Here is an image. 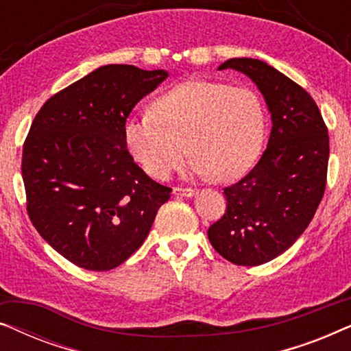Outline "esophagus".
Masks as SVG:
<instances>
[{
  "instance_id": "34e87169",
  "label": "esophagus",
  "mask_w": 351,
  "mask_h": 351,
  "mask_svg": "<svg viewBox=\"0 0 351 351\" xmlns=\"http://www.w3.org/2000/svg\"><path fill=\"white\" fill-rule=\"evenodd\" d=\"M174 195L185 196V198H191V196L195 195V190L193 189H182V186H176Z\"/></svg>"
}]
</instances>
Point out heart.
<instances>
[{
    "label": "heart",
    "instance_id": "obj_1",
    "mask_svg": "<svg viewBox=\"0 0 351 351\" xmlns=\"http://www.w3.org/2000/svg\"><path fill=\"white\" fill-rule=\"evenodd\" d=\"M123 134L134 161L155 179H167L190 150L193 172L227 182L256 161L265 114L251 89L186 81L153 100L150 113L128 118Z\"/></svg>",
    "mask_w": 351,
    "mask_h": 351
}]
</instances>
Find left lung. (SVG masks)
Wrapping results in <instances>:
<instances>
[{
  "instance_id": "8db88e82",
  "label": "left lung",
  "mask_w": 351,
  "mask_h": 351,
  "mask_svg": "<svg viewBox=\"0 0 351 351\" xmlns=\"http://www.w3.org/2000/svg\"><path fill=\"white\" fill-rule=\"evenodd\" d=\"M257 84L271 132L252 171L223 189L227 209L208 230L213 247L234 265H262L294 244L318 209L326 190L329 136L321 112L304 88L257 59H230Z\"/></svg>"
}]
</instances>
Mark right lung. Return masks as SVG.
<instances>
[{
    "instance_id": "add662e5",
    "label": "right lung",
    "mask_w": 351,
    "mask_h": 351,
    "mask_svg": "<svg viewBox=\"0 0 351 351\" xmlns=\"http://www.w3.org/2000/svg\"><path fill=\"white\" fill-rule=\"evenodd\" d=\"M165 70L104 65L46 100L23 143L33 227L66 261L107 271L150 233L171 189L150 179L124 143V123Z\"/></svg>"
}]
</instances>
